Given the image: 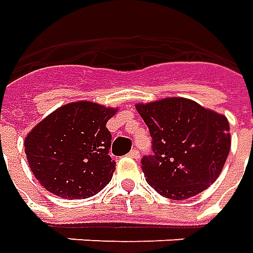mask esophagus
<instances>
[{
	"instance_id": "1",
	"label": "esophagus",
	"mask_w": 253,
	"mask_h": 253,
	"mask_svg": "<svg viewBox=\"0 0 253 253\" xmlns=\"http://www.w3.org/2000/svg\"><path fill=\"white\" fill-rule=\"evenodd\" d=\"M128 154H129V157H132V159H139L140 157V153H139L138 149H132Z\"/></svg>"
}]
</instances>
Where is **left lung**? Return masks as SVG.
<instances>
[{"label": "left lung", "mask_w": 253, "mask_h": 253, "mask_svg": "<svg viewBox=\"0 0 253 253\" xmlns=\"http://www.w3.org/2000/svg\"><path fill=\"white\" fill-rule=\"evenodd\" d=\"M136 110L152 136L153 153L140 160L149 185L182 201L216 181L231 146L224 115L182 97L138 104Z\"/></svg>", "instance_id": "8db88e82"}]
</instances>
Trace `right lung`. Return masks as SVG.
<instances>
[{"mask_svg":"<svg viewBox=\"0 0 253 253\" xmlns=\"http://www.w3.org/2000/svg\"><path fill=\"white\" fill-rule=\"evenodd\" d=\"M114 108L78 101L59 107L39 123L25 140L30 170L51 194L86 199L111 181V133L107 121Z\"/></svg>","mask_w":253,"mask_h":253,"instance_id":"obj_1","label":"right lung"}]
</instances>
